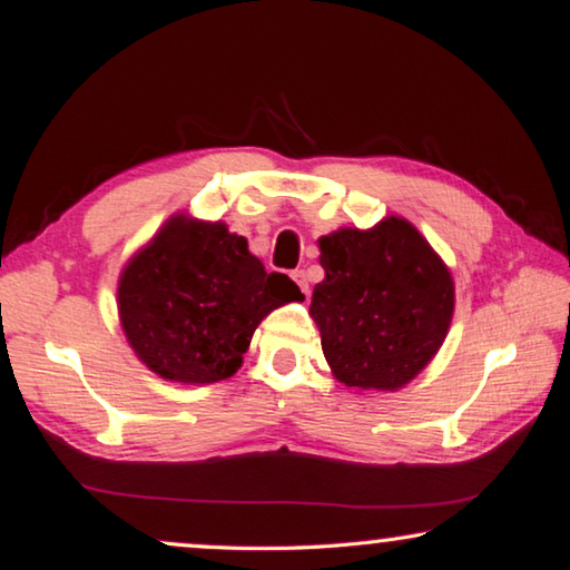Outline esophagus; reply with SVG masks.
<instances>
[{
  "label": "esophagus",
  "instance_id": "34e87169",
  "mask_svg": "<svg viewBox=\"0 0 570 570\" xmlns=\"http://www.w3.org/2000/svg\"><path fill=\"white\" fill-rule=\"evenodd\" d=\"M292 278H294V282L298 284L301 292L308 294V276H306V272H304V269H296V272L292 274Z\"/></svg>",
  "mask_w": 570,
  "mask_h": 570
}]
</instances>
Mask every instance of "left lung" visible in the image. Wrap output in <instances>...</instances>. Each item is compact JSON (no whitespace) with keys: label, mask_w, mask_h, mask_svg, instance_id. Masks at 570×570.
<instances>
[{"label":"left lung","mask_w":570,"mask_h":570,"mask_svg":"<svg viewBox=\"0 0 570 570\" xmlns=\"http://www.w3.org/2000/svg\"><path fill=\"white\" fill-rule=\"evenodd\" d=\"M326 278L308 314L333 375L348 387L397 390L448 336L454 282L428 239L403 217L318 239Z\"/></svg>","instance_id":"obj_1"}]
</instances>
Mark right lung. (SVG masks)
I'll list each match as a JSON object with an SVG mask.
<instances>
[{
  "label": "right lung",
  "mask_w": 570,
  "mask_h": 570,
  "mask_svg": "<svg viewBox=\"0 0 570 570\" xmlns=\"http://www.w3.org/2000/svg\"><path fill=\"white\" fill-rule=\"evenodd\" d=\"M304 294L264 272L222 222L175 215L126 264L118 314L130 348L165 381L207 385L237 373L259 323Z\"/></svg>",
  "instance_id": "obj_1"
}]
</instances>
